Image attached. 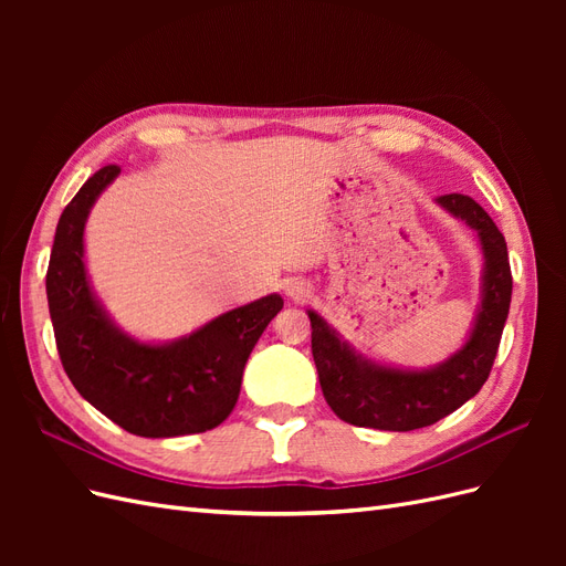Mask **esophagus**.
<instances>
[{
  "label": "esophagus",
  "mask_w": 566,
  "mask_h": 566,
  "mask_svg": "<svg viewBox=\"0 0 566 566\" xmlns=\"http://www.w3.org/2000/svg\"><path fill=\"white\" fill-rule=\"evenodd\" d=\"M290 295H293V297H302L304 293H302V287H290Z\"/></svg>",
  "instance_id": "1"
}]
</instances>
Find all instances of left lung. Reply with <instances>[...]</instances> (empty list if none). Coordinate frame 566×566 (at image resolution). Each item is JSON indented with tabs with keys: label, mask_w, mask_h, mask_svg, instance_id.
Here are the masks:
<instances>
[{
	"label": "left lung",
	"mask_w": 566,
	"mask_h": 566,
	"mask_svg": "<svg viewBox=\"0 0 566 566\" xmlns=\"http://www.w3.org/2000/svg\"><path fill=\"white\" fill-rule=\"evenodd\" d=\"M437 202L470 224L482 241L484 276L482 306L465 347L430 370H399L368 361L316 312L312 321V354L323 397L333 413L356 427L410 432L434 424L484 387L510 312L512 273L505 238L479 202L449 193Z\"/></svg>",
	"instance_id": "left-lung-1"
}]
</instances>
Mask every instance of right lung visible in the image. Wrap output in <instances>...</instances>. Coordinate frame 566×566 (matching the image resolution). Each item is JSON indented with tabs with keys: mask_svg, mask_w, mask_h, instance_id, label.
<instances>
[{
	"mask_svg": "<svg viewBox=\"0 0 566 566\" xmlns=\"http://www.w3.org/2000/svg\"><path fill=\"white\" fill-rule=\"evenodd\" d=\"M119 175L101 167L63 210L46 269V300L63 370L96 410L136 437H184L224 422L241 394L256 339L281 295L238 306L169 345L125 335L94 300L84 271V221Z\"/></svg>",
	"mask_w": 566,
	"mask_h": 566,
	"instance_id": "obj_1",
	"label": "right lung"
}]
</instances>
